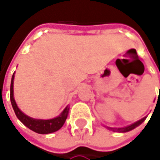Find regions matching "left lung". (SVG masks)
Returning <instances> with one entry per match:
<instances>
[{
  "instance_id": "1",
  "label": "left lung",
  "mask_w": 160,
  "mask_h": 160,
  "mask_svg": "<svg viewBox=\"0 0 160 160\" xmlns=\"http://www.w3.org/2000/svg\"><path fill=\"white\" fill-rule=\"evenodd\" d=\"M146 119V117H144L143 119H139L138 121H136L133 124H132V125H129V126H127V127H119V128H117V127H105L106 128H107L108 130L112 131V132H129V131L132 130V129H134L137 127H138L140 124H142V122L145 121V119Z\"/></svg>"
}]
</instances>
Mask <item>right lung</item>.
I'll return each instance as SVG.
<instances>
[{"mask_svg":"<svg viewBox=\"0 0 160 160\" xmlns=\"http://www.w3.org/2000/svg\"><path fill=\"white\" fill-rule=\"evenodd\" d=\"M14 72L12 76L11 80V86H10V100L11 104L14 109L15 115L17 118L20 119V121L25 125L30 130L33 131L40 134H48V133H52L56 131L60 130L62 126L64 125L66 119L68 118L69 112V107L67 106L64 110L62 111L61 114L57 116L53 119H33L29 116L23 113L20 108L18 107L17 104L15 102L14 98Z\"/></svg>","mask_w":160,"mask_h":160,"instance_id":"obj_1","label":"right lung"}]
</instances>
